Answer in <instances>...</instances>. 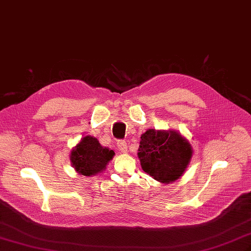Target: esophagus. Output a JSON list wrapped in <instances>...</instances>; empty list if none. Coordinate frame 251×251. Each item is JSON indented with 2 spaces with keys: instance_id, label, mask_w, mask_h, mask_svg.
<instances>
[{
  "instance_id": "obj_1",
  "label": "esophagus",
  "mask_w": 251,
  "mask_h": 251,
  "mask_svg": "<svg viewBox=\"0 0 251 251\" xmlns=\"http://www.w3.org/2000/svg\"><path fill=\"white\" fill-rule=\"evenodd\" d=\"M117 147L121 153H126L127 151V146H126V142L125 140L117 141Z\"/></svg>"
}]
</instances>
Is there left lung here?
<instances>
[{"mask_svg": "<svg viewBox=\"0 0 251 251\" xmlns=\"http://www.w3.org/2000/svg\"><path fill=\"white\" fill-rule=\"evenodd\" d=\"M140 139L138 158L142 170L151 177L162 183H171L183 175L193 150L178 132L150 128Z\"/></svg>", "mask_w": 251, "mask_h": 251, "instance_id": "left-lung-1", "label": "left lung"}]
</instances>
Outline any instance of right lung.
<instances>
[{
    "label": "right lung",
    "instance_id": "add662e5",
    "mask_svg": "<svg viewBox=\"0 0 251 251\" xmlns=\"http://www.w3.org/2000/svg\"><path fill=\"white\" fill-rule=\"evenodd\" d=\"M114 155V151L101 147L97 138L89 135L82 137L73 148L70 160L78 174L90 177L104 171Z\"/></svg>",
    "mask_w": 251,
    "mask_h": 251
}]
</instances>
